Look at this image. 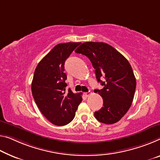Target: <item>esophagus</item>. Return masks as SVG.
Masks as SVG:
<instances>
[{
  "label": "esophagus",
  "instance_id": "1",
  "mask_svg": "<svg viewBox=\"0 0 160 160\" xmlns=\"http://www.w3.org/2000/svg\"><path fill=\"white\" fill-rule=\"evenodd\" d=\"M91 94H92V93H91L90 92H86L85 93V96L87 97H89V96L91 95Z\"/></svg>",
  "mask_w": 160,
  "mask_h": 160
}]
</instances>
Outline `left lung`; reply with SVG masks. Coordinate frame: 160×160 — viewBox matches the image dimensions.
Masks as SVG:
<instances>
[{"label":"left lung","instance_id":"1","mask_svg":"<svg viewBox=\"0 0 160 160\" xmlns=\"http://www.w3.org/2000/svg\"><path fill=\"white\" fill-rule=\"evenodd\" d=\"M89 58L98 82L103 88L95 89L103 99V107L94 112L98 121L107 124L119 122L131 107L136 89L132 66L114 47L103 42H85L76 49ZM104 78L102 82L100 78Z\"/></svg>","mask_w":160,"mask_h":160}]
</instances>
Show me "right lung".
Returning <instances> with one entry per match:
<instances>
[{"mask_svg":"<svg viewBox=\"0 0 160 160\" xmlns=\"http://www.w3.org/2000/svg\"><path fill=\"white\" fill-rule=\"evenodd\" d=\"M81 43H64L55 46L36 66L31 91L36 105L43 115L52 124L63 126L75 117L82 101L81 94L68 89L65 81L64 63Z\"/></svg>","mask_w":160,"mask_h":160,"instance_id":"obj_1","label":"right lung"}]
</instances>
